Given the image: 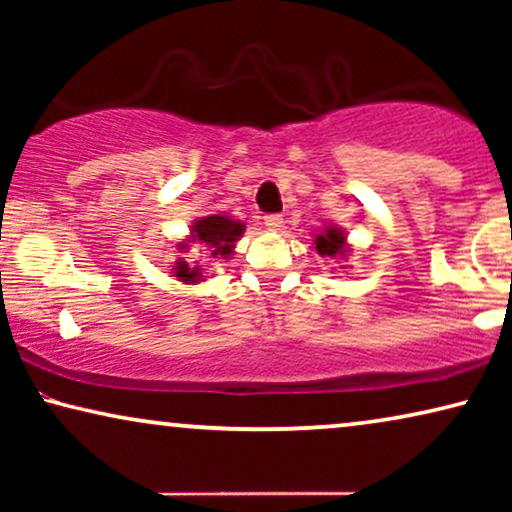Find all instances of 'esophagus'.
I'll return each mask as SVG.
<instances>
[{"label": "esophagus", "instance_id": "obj_1", "mask_svg": "<svg viewBox=\"0 0 512 512\" xmlns=\"http://www.w3.org/2000/svg\"><path fill=\"white\" fill-rule=\"evenodd\" d=\"M263 226L272 230V233H277V230H282L284 219L279 214H268V216H263Z\"/></svg>", "mask_w": 512, "mask_h": 512}]
</instances>
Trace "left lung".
Instances as JSON below:
<instances>
[{
  "mask_svg": "<svg viewBox=\"0 0 512 512\" xmlns=\"http://www.w3.org/2000/svg\"><path fill=\"white\" fill-rule=\"evenodd\" d=\"M314 249H317L319 256H328V258L345 256V251H347L345 233L335 226L324 228L317 237H314Z\"/></svg>",
  "mask_w": 512,
  "mask_h": 512,
  "instance_id": "1",
  "label": "left lung"
}]
</instances>
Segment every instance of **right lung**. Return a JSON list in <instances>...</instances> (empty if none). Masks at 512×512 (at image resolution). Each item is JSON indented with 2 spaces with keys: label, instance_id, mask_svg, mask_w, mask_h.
<instances>
[{
  "label": "right lung",
  "instance_id": "right-lung-1",
  "mask_svg": "<svg viewBox=\"0 0 512 512\" xmlns=\"http://www.w3.org/2000/svg\"><path fill=\"white\" fill-rule=\"evenodd\" d=\"M244 233V223L230 219V216L214 214V216H202L200 221H195L191 226V235L186 242H179V249H188V242H200L209 249L212 258H228L233 254L235 242L240 240ZM172 277L181 279L184 284L202 282V270L200 265H188L186 261H179L172 265Z\"/></svg>",
  "mask_w": 512,
  "mask_h": 512
}]
</instances>
